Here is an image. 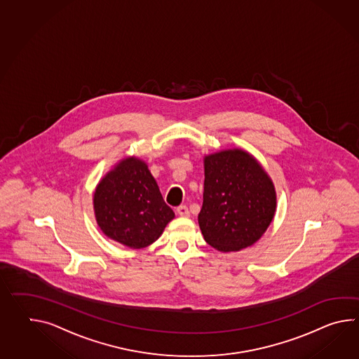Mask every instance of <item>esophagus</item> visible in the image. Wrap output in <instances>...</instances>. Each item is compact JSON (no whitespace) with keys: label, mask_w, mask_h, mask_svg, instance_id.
Segmentation results:
<instances>
[{"label":"esophagus","mask_w":359,"mask_h":359,"mask_svg":"<svg viewBox=\"0 0 359 359\" xmlns=\"http://www.w3.org/2000/svg\"><path fill=\"white\" fill-rule=\"evenodd\" d=\"M176 212H177L179 215L183 216V217H188V216L191 215L189 210H188L187 206H184V205H182V206H179V208H176Z\"/></svg>","instance_id":"34e87169"}]
</instances>
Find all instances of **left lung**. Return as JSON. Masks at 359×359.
<instances>
[{"label": "left lung", "instance_id": "obj_1", "mask_svg": "<svg viewBox=\"0 0 359 359\" xmlns=\"http://www.w3.org/2000/svg\"><path fill=\"white\" fill-rule=\"evenodd\" d=\"M203 203L198 224L210 246L239 251L268 229L277 197L271 177L248 151L228 149L205 157Z\"/></svg>", "mask_w": 359, "mask_h": 359}]
</instances>
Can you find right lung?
<instances>
[{
	"label": "right lung",
	"mask_w": 359,
	"mask_h": 359,
	"mask_svg": "<svg viewBox=\"0 0 359 359\" xmlns=\"http://www.w3.org/2000/svg\"><path fill=\"white\" fill-rule=\"evenodd\" d=\"M94 211L104 234L131 248L151 245L175 217L147 163L135 157L121 161L97 184Z\"/></svg>",
	"instance_id": "1"
}]
</instances>
